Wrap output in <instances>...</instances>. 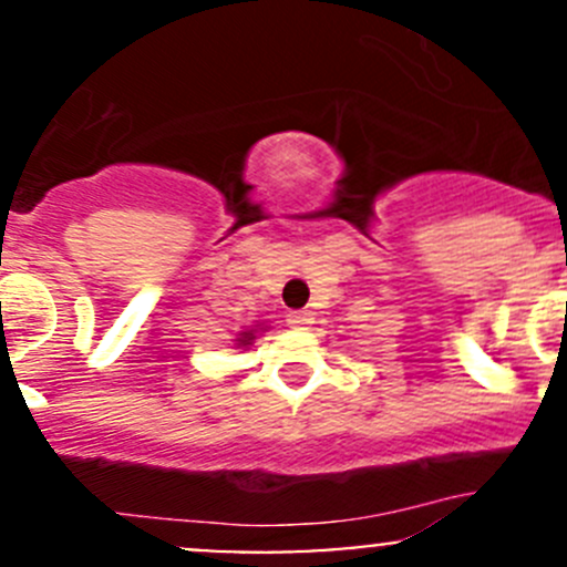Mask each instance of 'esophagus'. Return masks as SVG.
<instances>
[{
  "instance_id": "34e87169",
  "label": "esophagus",
  "mask_w": 567,
  "mask_h": 567,
  "mask_svg": "<svg viewBox=\"0 0 567 567\" xmlns=\"http://www.w3.org/2000/svg\"><path fill=\"white\" fill-rule=\"evenodd\" d=\"M310 323H312L310 310H296L288 316V326H293V329H307Z\"/></svg>"
}]
</instances>
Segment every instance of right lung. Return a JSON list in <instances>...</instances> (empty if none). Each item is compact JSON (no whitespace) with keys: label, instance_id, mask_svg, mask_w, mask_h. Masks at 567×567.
I'll return each instance as SVG.
<instances>
[{"label":"right lung","instance_id":"right-lung-1","mask_svg":"<svg viewBox=\"0 0 567 567\" xmlns=\"http://www.w3.org/2000/svg\"><path fill=\"white\" fill-rule=\"evenodd\" d=\"M251 340H255V334H251V331H244V334H241V340H238V346H249Z\"/></svg>","mask_w":567,"mask_h":567}]
</instances>
